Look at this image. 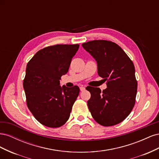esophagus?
<instances>
[{"mask_svg": "<svg viewBox=\"0 0 159 159\" xmlns=\"http://www.w3.org/2000/svg\"><path fill=\"white\" fill-rule=\"evenodd\" d=\"M80 88V91H84L85 89V87H84V86H81V87Z\"/></svg>", "mask_w": 159, "mask_h": 159, "instance_id": "obj_1", "label": "esophagus"}]
</instances>
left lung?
<instances>
[{"instance_id":"8db88e82","label":"left lung","mask_w":159,"mask_h":159,"mask_svg":"<svg viewBox=\"0 0 159 159\" xmlns=\"http://www.w3.org/2000/svg\"><path fill=\"white\" fill-rule=\"evenodd\" d=\"M98 64V75L107 81V88L88 89V106L93 118L103 126L122 122L132 111L137 91L133 61L117 44L107 40H93L82 44Z\"/></svg>"}]
</instances>
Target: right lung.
Instances as JSON below:
<instances>
[{"instance_id":"1","label":"right lung","mask_w":159,"mask_h":159,"mask_svg":"<svg viewBox=\"0 0 159 159\" xmlns=\"http://www.w3.org/2000/svg\"><path fill=\"white\" fill-rule=\"evenodd\" d=\"M79 44H57L36 52L26 66L23 81L28 107L38 121L48 127H59L68 121L80 93L75 85H60L68 73Z\"/></svg>"}]
</instances>
